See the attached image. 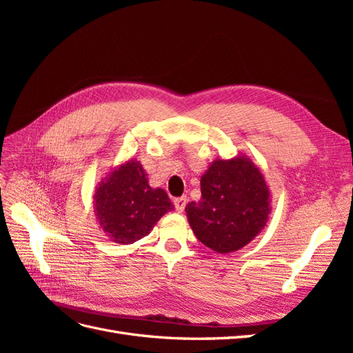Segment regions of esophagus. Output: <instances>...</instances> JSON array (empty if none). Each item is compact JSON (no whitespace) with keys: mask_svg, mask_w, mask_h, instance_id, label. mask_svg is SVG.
Segmentation results:
<instances>
[{"mask_svg":"<svg viewBox=\"0 0 353 353\" xmlns=\"http://www.w3.org/2000/svg\"><path fill=\"white\" fill-rule=\"evenodd\" d=\"M174 205H175V209L181 213V212H184V209H185V205H187V197L185 196H183V197H178V199H175L174 200Z\"/></svg>","mask_w":353,"mask_h":353,"instance_id":"1","label":"esophagus"}]
</instances>
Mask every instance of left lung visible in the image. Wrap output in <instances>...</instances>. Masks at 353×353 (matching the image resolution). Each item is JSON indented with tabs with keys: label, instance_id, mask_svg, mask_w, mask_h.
Segmentation results:
<instances>
[{
	"label": "left lung",
	"instance_id": "8db88e82",
	"mask_svg": "<svg viewBox=\"0 0 353 353\" xmlns=\"http://www.w3.org/2000/svg\"><path fill=\"white\" fill-rule=\"evenodd\" d=\"M201 199L187 205L196 237L209 249L227 254L243 249L265 228L271 193L250 157L216 159L200 178Z\"/></svg>",
	"mask_w": 353,
	"mask_h": 353
}]
</instances>
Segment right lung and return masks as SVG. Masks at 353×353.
Wrapping results in <instances>:
<instances>
[{"mask_svg": "<svg viewBox=\"0 0 353 353\" xmlns=\"http://www.w3.org/2000/svg\"><path fill=\"white\" fill-rule=\"evenodd\" d=\"M92 199L100 228L119 244L145 237L165 213L174 210L166 191L150 187L147 172L135 159L113 168L95 187Z\"/></svg>", "mask_w": 353, "mask_h": 353, "instance_id": "add662e5", "label": "right lung"}]
</instances>
